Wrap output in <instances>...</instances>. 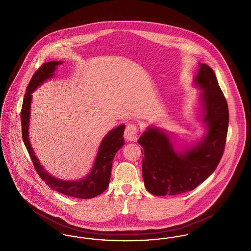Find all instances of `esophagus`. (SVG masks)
Masks as SVG:
<instances>
[{
    "label": "esophagus",
    "mask_w": 251,
    "mask_h": 251,
    "mask_svg": "<svg viewBox=\"0 0 251 251\" xmlns=\"http://www.w3.org/2000/svg\"><path fill=\"white\" fill-rule=\"evenodd\" d=\"M124 136L127 141L135 142L138 138V129L137 126L133 123H130L126 126V129L124 131Z\"/></svg>",
    "instance_id": "34e87169"
}]
</instances>
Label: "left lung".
<instances>
[{
  "label": "left lung",
  "mask_w": 251,
  "mask_h": 251,
  "mask_svg": "<svg viewBox=\"0 0 251 251\" xmlns=\"http://www.w3.org/2000/svg\"><path fill=\"white\" fill-rule=\"evenodd\" d=\"M194 79L201 94L206 134L190 149L179 152L166 131L149 127L138 139L144 154L142 173L147 190L154 196H174L195 189L218 166L223 155L228 108L214 71L200 63Z\"/></svg>",
  "instance_id": "obj_1"
}]
</instances>
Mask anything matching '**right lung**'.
I'll list each match as a JSON object with an SVG mask.
<instances>
[{
  "instance_id": "1",
  "label": "right lung",
  "mask_w": 251,
  "mask_h": 251,
  "mask_svg": "<svg viewBox=\"0 0 251 251\" xmlns=\"http://www.w3.org/2000/svg\"><path fill=\"white\" fill-rule=\"evenodd\" d=\"M62 64V61H50L44 63L33 75L30 83L27 86L26 93L24 95V103L21 112L22 120V132L24 145L30 154L34 167L40 178L52 190L62 193L64 195L79 198L83 200L92 199L96 196L101 194L107 189L111 177L112 163L117 151L124 145L123 132L125 125H120L119 127L109 131L102 139L100 145L95 162L90 173L84 178L78 180H63L52 177L44 169L37 159L29 140V120H30V109L32 101V93L36 90L37 86L43 84L48 79L53 76L56 67Z\"/></svg>"
}]
</instances>
